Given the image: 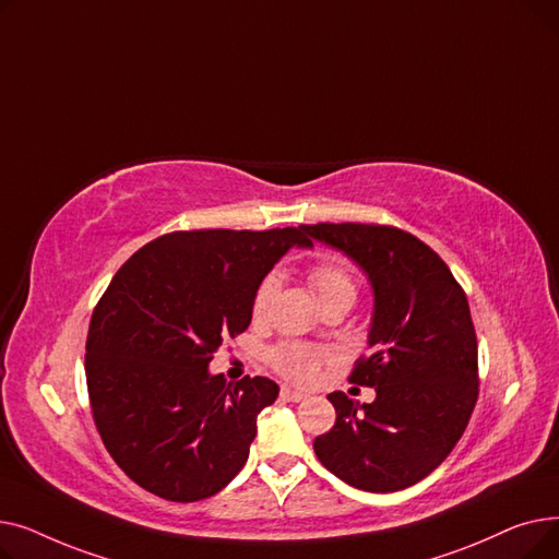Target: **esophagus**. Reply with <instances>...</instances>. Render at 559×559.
Returning a JSON list of instances; mask_svg holds the SVG:
<instances>
[{
    "label": "esophagus",
    "mask_w": 559,
    "mask_h": 559,
    "mask_svg": "<svg viewBox=\"0 0 559 559\" xmlns=\"http://www.w3.org/2000/svg\"><path fill=\"white\" fill-rule=\"evenodd\" d=\"M281 396H283V401H289V403H301V401L308 399L304 392H295V390H289V388H283Z\"/></svg>",
    "instance_id": "34e87169"
}]
</instances>
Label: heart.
Returning a JSON list of instances; mask_svg holds the SVG:
<instances>
[{
  "mask_svg": "<svg viewBox=\"0 0 559 559\" xmlns=\"http://www.w3.org/2000/svg\"><path fill=\"white\" fill-rule=\"evenodd\" d=\"M308 283L312 292L317 295L321 308L333 306V304H348L354 306L358 297V285L356 278L350 276V272L344 267V264L335 260H321L310 264L308 270ZM278 292V281L276 276H267L260 287L255 289L253 297V314L262 319L270 312L274 299ZM326 354L314 346L308 344H297V342H283L270 350V362L272 367L292 383L308 385L317 378L321 362H324Z\"/></svg>",
  "mask_w": 559,
  "mask_h": 559,
  "instance_id": "b5f03b06",
  "label": "heart"
}]
</instances>
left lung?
I'll use <instances>...</instances> for the list:
<instances>
[{
    "label": "left lung",
    "instance_id": "8db88e82",
    "mask_svg": "<svg viewBox=\"0 0 559 559\" xmlns=\"http://www.w3.org/2000/svg\"><path fill=\"white\" fill-rule=\"evenodd\" d=\"M369 276L371 356L350 383L376 390L373 403L329 394L335 426L314 453L350 487L388 493L424 480L462 437L478 401V342L472 310L447 262L415 235L380 224H301Z\"/></svg>",
    "mask_w": 559,
    "mask_h": 559
}]
</instances>
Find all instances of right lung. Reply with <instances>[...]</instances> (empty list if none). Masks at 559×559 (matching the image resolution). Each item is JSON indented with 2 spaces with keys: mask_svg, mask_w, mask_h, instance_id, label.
I'll list each match as a JSON object with an SVG mask.
<instances>
[{
  "mask_svg": "<svg viewBox=\"0 0 559 559\" xmlns=\"http://www.w3.org/2000/svg\"><path fill=\"white\" fill-rule=\"evenodd\" d=\"M295 245L310 242L292 226L174 230L112 276L87 331V396L106 451L142 489L192 503L240 474L278 385H230L209 365L249 329L255 289Z\"/></svg>",
  "mask_w": 559,
  "mask_h": 559,
  "instance_id": "1",
  "label": "right lung"
}]
</instances>
